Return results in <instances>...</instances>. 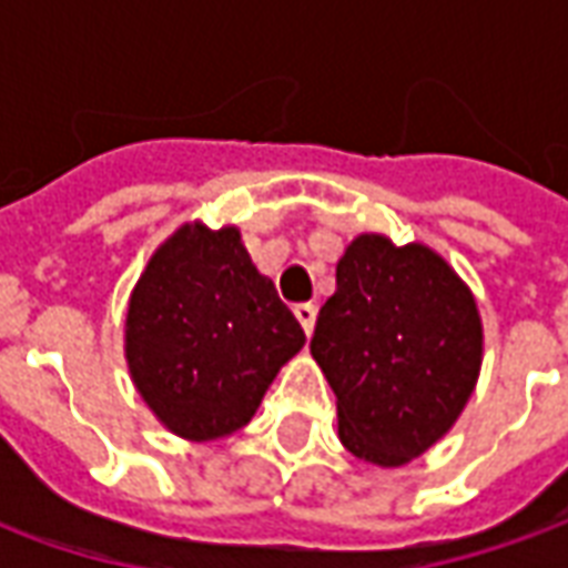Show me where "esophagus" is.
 <instances>
[{
  "label": "esophagus",
  "mask_w": 568,
  "mask_h": 568,
  "mask_svg": "<svg viewBox=\"0 0 568 568\" xmlns=\"http://www.w3.org/2000/svg\"><path fill=\"white\" fill-rule=\"evenodd\" d=\"M295 316L301 322V328L310 334L313 325H316V304H295Z\"/></svg>",
  "instance_id": "obj_1"
}]
</instances>
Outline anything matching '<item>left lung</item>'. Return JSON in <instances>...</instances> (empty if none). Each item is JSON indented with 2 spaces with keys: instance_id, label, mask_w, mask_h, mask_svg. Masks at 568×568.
<instances>
[{
  "instance_id": "1",
  "label": "left lung",
  "mask_w": 568,
  "mask_h": 568,
  "mask_svg": "<svg viewBox=\"0 0 568 568\" xmlns=\"http://www.w3.org/2000/svg\"><path fill=\"white\" fill-rule=\"evenodd\" d=\"M358 459L395 468L426 453L475 393L484 328L475 295L438 252L362 234L310 341Z\"/></svg>"
}]
</instances>
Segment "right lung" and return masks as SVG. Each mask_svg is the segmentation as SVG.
Here are the masks:
<instances>
[{"label": "right lung", "mask_w": 568, "mask_h": 568, "mask_svg": "<svg viewBox=\"0 0 568 568\" xmlns=\"http://www.w3.org/2000/svg\"><path fill=\"white\" fill-rule=\"evenodd\" d=\"M304 341L240 231L200 222L158 246L124 322V356L142 402L187 440L227 438L246 426Z\"/></svg>", "instance_id": "add662e5"}]
</instances>
